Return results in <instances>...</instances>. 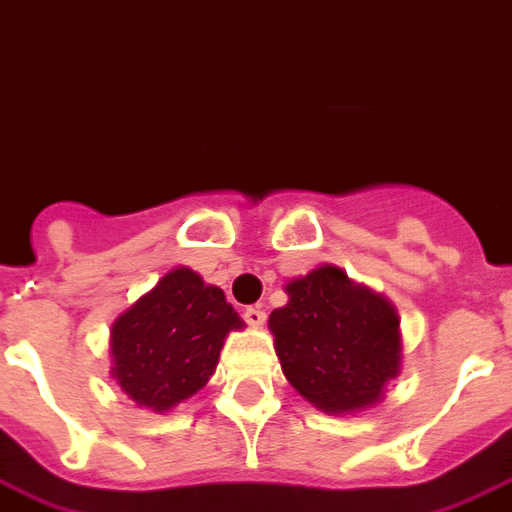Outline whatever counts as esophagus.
Listing matches in <instances>:
<instances>
[{
	"mask_svg": "<svg viewBox=\"0 0 512 512\" xmlns=\"http://www.w3.org/2000/svg\"><path fill=\"white\" fill-rule=\"evenodd\" d=\"M244 320L249 325H255V328H260V325L266 323V312H263L260 306H246V309H244Z\"/></svg>",
	"mask_w": 512,
	"mask_h": 512,
	"instance_id": "obj_1",
	"label": "esophagus"
}]
</instances>
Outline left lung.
Masks as SVG:
<instances>
[{"label":"left lung","mask_w":512,"mask_h":512,"mask_svg":"<svg viewBox=\"0 0 512 512\" xmlns=\"http://www.w3.org/2000/svg\"><path fill=\"white\" fill-rule=\"evenodd\" d=\"M285 293L268 328L290 385L331 415L377 404L401 369L396 306L336 266L298 276Z\"/></svg>","instance_id":"left-lung-1"}]
</instances>
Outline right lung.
I'll return each mask as SVG.
<instances>
[{
    "mask_svg": "<svg viewBox=\"0 0 512 512\" xmlns=\"http://www.w3.org/2000/svg\"><path fill=\"white\" fill-rule=\"evenodd\" d=\"M244 320L192 268H173L111 325L113 380L140 407L168 412L203 388Z\"/></svg>",
    "mask_w": 512,
    "mask_h": 512,
    "instance_id": "right-lung-1",
    "label": "right lung"
}]
</instances>
